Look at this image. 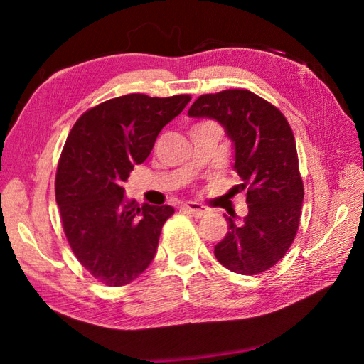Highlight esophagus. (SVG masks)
I'll return each mask as SVG.
<instances>
[{"label":"esophagus","instance_id":"1","mask_svg":"<svg viewBox=\"0 0 364 364\" xmlns=\"http://www.w3.org/2000/svg\"><path fill=\"white\" fill-rule=\"evenodd\" d=\"M183 210L194 215V218H203V215L208 213V208L196 202H186L183 205Z\"/></svg>","mask_w":364,"mask_h":364}]
</instances>
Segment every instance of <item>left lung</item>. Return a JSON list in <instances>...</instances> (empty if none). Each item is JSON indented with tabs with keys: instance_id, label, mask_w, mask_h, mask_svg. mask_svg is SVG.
Instances as JSON below:
<instances>
[{
	"instance_id": "obj_1",
	"label": "left lung",
	"mask_w": 364,
	"mask_h": 364,
	"mask_svg": "<svg viewBox=\"0 0 364 364\" xmlns=\"http://www.w3.org/2000/svg\"><path fill=\"white\" fill-rule=\"evenodd\" d=\"M188 115L213 119L225 129L233 142V168L241 178L233 189L247 191L249 213L242 222L235 214L227 218L228 233L215 244V258L231 272H264L291 247L304 203L289 123L275 106L244 89L198 97Z\"/></svg>"
}]
</instances>
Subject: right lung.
I'll list each match as a JSON object with an SVG mask.
<instances>
[{
    "label": "right lung",
    "mask_w": 364,
    "mask_h": 364,
    "mask_svg": "<svg viewBox=\"0 0 364 364\" xmlns=\"http://www.w3.org/2000/svg\"><path fill=\"white\" fill-rule=\"evenodd\" d=\"M189 95L129 94L92 107L67 137L56 175V202L75 257L107 286L128 284L151 264L173 208L139 205L123 183L149 158L161 129Z\"/></svg>",
    "instance_id": "add662e5"
}]
</instances>
